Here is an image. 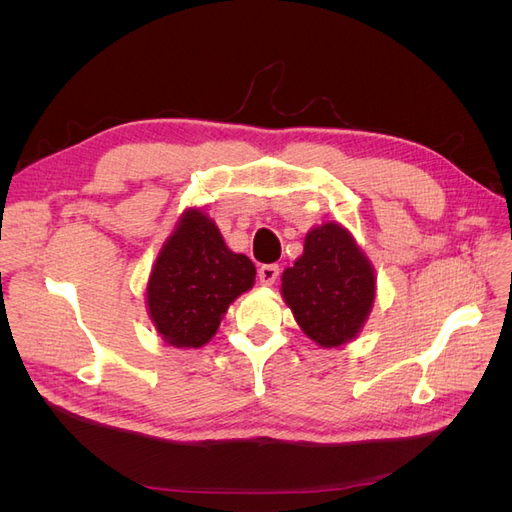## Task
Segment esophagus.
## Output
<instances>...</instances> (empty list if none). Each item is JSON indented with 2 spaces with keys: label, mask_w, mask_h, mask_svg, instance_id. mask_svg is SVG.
<instances>
[{
  "label": "esophagus",
  "mask_w": 512,
  "mask_h": 512,
  "mask_svg": "<svg viewBox=\"0 0 512 512\" xmlns=\"http://www.w3.org/2000/svg\"><path fill=\"white\" fill-rule=\"evenodd\" d=\"M277 277H280V267L277 265H262L258 269V280L262 286H273L277 282Z\"/></svg>",
  "instance_id": "obj_1"
}]
</instances>
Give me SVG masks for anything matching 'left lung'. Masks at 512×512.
<instances>
[{
    "label": "left lung",
    "mask_w": 512,
    "mask_h": 512,
    "mask_svg": "<svg viewBox=\"0 0 512 512\" xmlns=\"http://www.w3.org/2000/svg\"><path fill=\"white\" fill-rule=\"evenodd\" d=\"M282 297L312 342L339 348L365 327L376 271L348 228L324 222L307 232L303 254L282 273Z\"/></svg>",
    "instance_id": "obj_1"
}]
</instances>
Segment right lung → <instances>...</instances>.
Returning a JSON list of instances; mask_svg holds the SVG:
<instances>
[{"label":"right lung","instance_id":"right-lung-1","mask_svg":"<svg viewBox=\"0 0 512 512\" xmlns=\"http://www.w3.org/2000/svg\"><path fill=\"white\" fill-rule=\"evenodd\" d=\"M256 282V267L224 243L200 207H188L164 241L145 288L147 312L168 346L203 348L230 303Z\"/></svg>","mask_w":512,"mask_h":512}]
</instances>
